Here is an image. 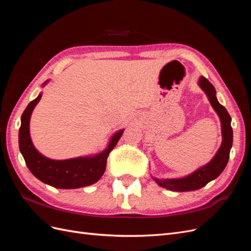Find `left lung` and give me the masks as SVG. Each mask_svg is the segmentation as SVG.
<instances>
[{"label":"left lung","instance_id":"8db88e82","mask_svg":"<svg viewBox=\"0 0 251 251\" xmlns=\"http://www.w3.org/2000/svg\"><path fill=\"white\" fill-rule=\"evenodd\" d=\"M199 86L204 91L205 94L207 95L208 100L211 104V107L217 112V114L221 120L222 126V144L220 147L219 151L215 157L206 164L198 169L196 172L188 175L186 177L179 178V179H157L154 178L155 182L170 191L175 192H189L196 191L203 186L206 185L208 182L216 179L220 174H221L225 166L228 162L230 149L232 147V127H231V118L227 112V110L220 104L216 97V90L215 87L211 85L205 77L201 76L199 79Z\"/></svg>","mask_w":251,"mask_h":251}]
</instances>
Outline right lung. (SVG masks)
Returning <instances> with one entry per match:
<instances>
[{
	"label": "right lung",
	"instance_id": "add662e5",
	"mask_svg": "<svg viewBox=\"0 0 251 251\" xmlns=\"http://www.w3.org/2000/svg\"><path fill=\"white\" fill-rule=\"evenodd\" d=\"M41 98L42 94L34 100L30 101L21 117L19 146L29 171L44 183L56 188L70 189L94 184L103 175L110 151L116 146L125 130H120L114 134L108 148L100 154L92 157L68 159V160H52L40 154L33 147L30 138V116Z\"/></svg>",
	"mask_w": 251,
	"mask_h": 251
}]
</instances>
